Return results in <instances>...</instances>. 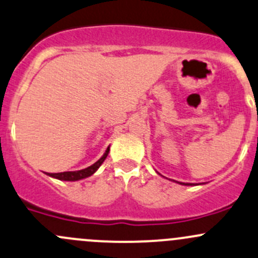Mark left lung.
Masks as SVG:
<instances>
[{
  "instance_id": "8db88e82",
  "label": "left lung",
  "mask_w": 258,
  "mask_h": 258,
  "mask_svg": "<svg viewBox=\"0 0 258 258\" xmlns=\"http://www.w3.org/2000/svg\"><path fill=\"white\" fill-rule=\"evenodd\" d=\"M185 185H189V184H185Z\"/></svg>"
}]
</instances>
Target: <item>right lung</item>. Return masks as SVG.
<instances>
[{"label":"right lung","instance_id":"1","mask_svg":"<svg viewBox=\"0 0 258 258\" xmlns=\"http://www.w3.org/2000/svg\"><path fill=\"white\" fill-rule=\"evenodd\" d=\"M108 151H110V147L107 148L106 152H105L104 156L90 167L85 168V169H81V170H77V172H63V173H48V175L50 177L56 178V179H60V180H68V181H74V180H79V179L86 178V177H90L91 174H94L95 172L97 170V168L102 164V162L106 159Z\"/></svg>","mask_w":258,"mask_h":258}]
</instances>
